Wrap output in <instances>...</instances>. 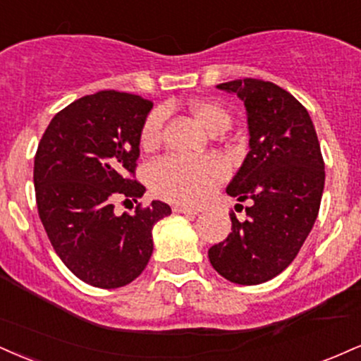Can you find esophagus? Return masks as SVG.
Here are the masks:
<instances>
[{
  "label": "esophagus",
  "instance_id": "obj_1",
  "mask_svg": "<svg viewBox=\"0 0 361 361\" xmlns=\"http://www.w3.org/2000/svg\"><path fill=\"white\" fill-rule=\"evenodd\" d=\"M173 212L175 214H186V215H198L197 208H188V207H183V205H175L173 207Z\"/></svg>",
  "mask_w": 361,
  "mask_h": 361
}]
</instances>
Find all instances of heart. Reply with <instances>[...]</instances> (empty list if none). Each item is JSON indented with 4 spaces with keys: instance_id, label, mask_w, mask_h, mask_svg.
<instances>
[{
    "instance_id": "obj_1",
    "label": "heart",
    "mask_w": 361,
    "mask_h": 361,
    "mask_svg": "<svg viewBox=\"0 0 361 361\" xmlns=\"http://www.w3.org/2000/svg\"><path fill=\"white\" fill-rule=\"evenodd\" d=\"M190 112L208 133L219 134L230 126V114L222 104L197 99L190 104ZM163 111H153L141 129V146L153 149L161 141ZM227 176L224 163L215 158H183L164 156L147 169L151 190L168 202L200 205L210 197L215 186Z\"/></svg>"
}]
</instances>
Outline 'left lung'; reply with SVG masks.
Here are the masks:
<instances>
[{
  "label": "left lung",
  "instance_id": "1",
  "mask_svg": "<svg viewBox=\"0 0 361 361\" xmlns=\"http://www.w3.org/2000/svg\"><path fill=\"white\" fill-rule=\"evenodd\" d=\"M237 94L249 124L244 163L227 186L230 197L247 202V219L230 214L232 232L208 250L225 279L255 286L279 276L296 259L319 212L324 161L306 107L288 90L259 79L216 85Z\"/></svg>",
  "mask_w": 361,
  "mask_h": 361
}]
</instances>
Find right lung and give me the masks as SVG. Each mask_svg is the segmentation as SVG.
Instances as JSON below:
<instances>
[{
	"instance_id": "obj_1",
	"label": "right lung",
	"mask_w": 361,
	"mask_h": 361,
	"mask_svg": "<svg viewBox=\"0 0 361 361\" xmlns=\"http://www.w3.org/2000/svg\"><path fill=\"white\" fill-rule=\"evenodd\" d=\"M153 102L101 90L56 112L35 154L38 215L62 262L87 284L116 289L145 271L153 227L171 214L154 200L117 215L116 200L137 202L146 188L134 180L141 129Z\"/></svg>"
}]
</instances>
